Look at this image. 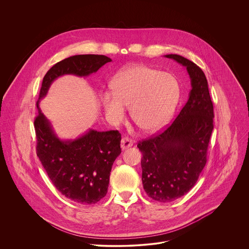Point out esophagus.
Wrapping results in <instances>:
<instances>
[{"mask_svg": "<svg viewBox=\"0 0 249 249\" xmlns=\"http://www.w3.org/2000/svg\"><path fill=\"white\" fill-rule=\"evenodd\" d=\"M132 144H133L132 140H130V139L127 138V137H124V138L122 139V141H121V147H122L123 150H124L125 148L131 146Z\"/></svg>", "mask_w": 249, "mask_h": 249, "instance_id": "esophagus-1", "label": "esophagus"}]
</instances>
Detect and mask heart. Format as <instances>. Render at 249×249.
Masks as SVG:
<instances>
[{
  "instance_id": "1",
  "label": "heart",
  "mask_w": 249,
  "mask_h": 249,
  "mask_svg": "<svg viewBox=\"0 0 249 249\" xmlns=\"http://www.w3.org/2000/svg\"><path fill=\"white\" fill-rule=\"evenodd\" d=\"M113 92L102 96L107 115L120 122L130 106L133 121L146 131L162 127L178 105L179 85L177 78L142 64H135L119 71L111 81Z\"/></svg>"
}]
</instances>
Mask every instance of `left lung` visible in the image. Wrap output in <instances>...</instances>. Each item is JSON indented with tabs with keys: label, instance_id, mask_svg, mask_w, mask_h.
Wrapping results in <instances>:
<instances>
[{
	"label": "left lung",
	"instance_id": "1",
	"mask_svg": "<svg viewBox=\"0 0 249 249\" xmlns=\"http://www.w3.org/2000/svg\"><path fill=\"white\" fill-rule=\"evenodd\" d=\"M184 66L191 78L189 99L174 123L162 133L138 142L142 182L149 197L171 202L196 183L207 162L213 131V107L203 71L191 60L167 54Z\"/></svg>",
	"mask_w": 249,
	"mask_h": 249
}]
</instances>
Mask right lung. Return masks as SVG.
Masks as SVG:
<instances>
[{
  "label": "right lung",
  "instance_id": "add662e5",
  "mask_svg": "<svg viewBox=\"0 0 249 249\" xmlns=\"http://www.w3.org/2000/svg\"><path fill=\"white\" fill-rule=\"evenodd\" d=\"M111 59L106 55H72L53 65L45 74L36 104V153L55 188L67 198L81 204H94L106 196L112 165L121 151L118 130L100 132L89 129L73 140H60L39 108L54 79L64 74L87 76Z\"/></svg>",
  "mask_w": 249,
  "mask_h": 249
}]
</instances>
